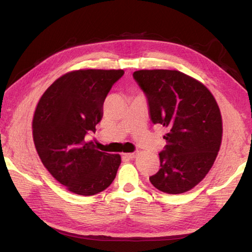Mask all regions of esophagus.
Returning a JSON list of instances; mask_svg holds the SVG:
<instances>
[{
  "mask_svg": "<svg viewBox=\"0 0 252 252\" xmlns=\"http://www.w3.org/2000/svg\"><path fill=\"white\" fill-rule=\"evenodd\" d=\"M122 157L126 158V159H133V158L136 157V153H123Z\"/></svg>",
  "mask_w": 252,
  "mask_h": 252,
  "instance_id": "obj_1",
  "label": "esophagus"
}]
</instances>
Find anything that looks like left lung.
Returning <instances> with one entry per match:
<instances>
[{
	"instance_id": "left-lung-1",
	"label": "left lung",
	"mask_w": 252,
	"mask_h": 252,
	"mask_svg": "<svg viewBox=\"0 0 252 252\" xmlns=\"http://www.w3.org/2000/svg\"><path fill=\"white\" fill-rule=\"evenodd\" d=\"M133 79L147 96L153 125L167 129L160 169L149 180L165 193L189 191L206 177L219 152V106L202 83L182 72L140 70Z\"/></svg>"
}]
</instances>
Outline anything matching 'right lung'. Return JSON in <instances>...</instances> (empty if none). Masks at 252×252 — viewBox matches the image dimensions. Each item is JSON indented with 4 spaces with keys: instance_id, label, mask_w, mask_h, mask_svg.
I'll list each match as a JSON object with an SVG mask.
<instances>
[{
    "instance_id": "obj_1",
    "label": "right lung",
    "mask_w": 252,
    "mask_h": 252,
    "mask_svg": "<svg viewBox=\"0 0 252 252\" xmlns=\"http://www.w3.org/2000/svg\"><path fill=\"white\" fill-rule=\"evenodd\" d=\"M123 70H79L59 78L37 103L33 140L54 179L71 192L93 195L117 176L121 157L96 150L85 136L95 132L103 103Z\"/></svg>"
}]
</instances>
